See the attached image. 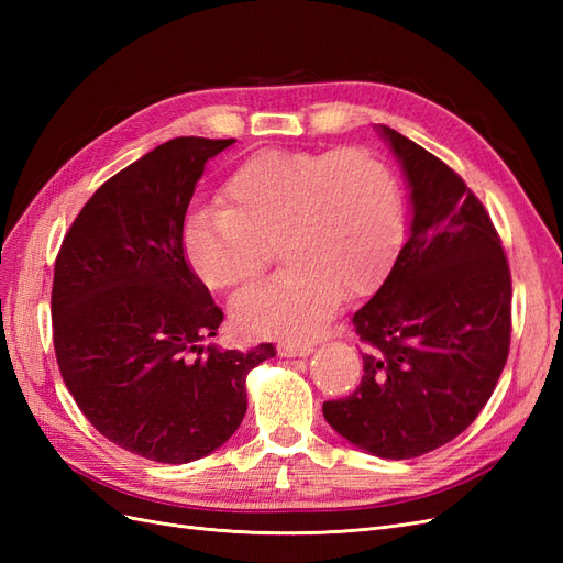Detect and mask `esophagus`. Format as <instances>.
I'll return each instance as SVG.
<instances>
[{
	"label": "esophagus",
	"instance_id": "esophagus-1",
	"mask_svg": "<svg viewBox=\"0 0 563 563\" xmlns=\"http://www.w3.org/2000/svg\"><path fill=\"white\" fill-rule=\"evenodd\" d=\"M314 352L312 340H305V343H279L282 356H308Z\"/></svg>",
	"mask_w": 563,
	"mask_h": 563
}]
</instances>
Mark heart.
Here are the masks:
<instances>
[{
  "instance_id": "obj_1",
  "label": "heart",
  "mask_w": 563,
  "mask_h": 563,
  "mask_svg": "<svg viewBox=\"0 0 563 563\" xmlns=\"http://www.w3.org/2000/svg\"><path fill=\"white\" fill-rule=\"evenodd\" d=\"M223 201L187 218L183 246L213 291L253 284L282 246V275L232 305L253 335H314L343 294L366 296L385 279L401 246L399 183L364 150L258 152L230 174Z\"/></svg>"
}]
</instances>
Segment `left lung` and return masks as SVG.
Here are the masks:
<instances>
[{"label":"left lung","mask_w":563,"mask_h":563,"mask_svg":"<svg viewBox=\"0 0 563 563\" xmlns=\"http://www.w3.org/2000/svg\"><path fill=\"white\" fill-rule=\"evenodd\" d=\"M383 135L411 185V234L352 319L362 383L323 401V418L360 449L406 460L449 444L490 399L509 354L512 275L465 180L395 129Z\"/></svg>","instance_id":"left-lung-1"}]
</instances>
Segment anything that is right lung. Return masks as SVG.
Wrapping results in <instances>:
<instances>
[{
	"instance_id": "add662e5",
	"label": "right lung",
	"mask_w": 563,
	"mask_h": 563,
	"mask_svg": "<svg viewBox=\"0 0 563 563\" xmlns=\"http://www.w3.org/2000/svg\"><path fill=\"white\" fill-rule=\"evenodd\" d=\"M232 143L183 135L147 152L98 187L56 255L60 376L100 434L157 463L223 446L246 413V373L277 354L203 345L223 310L183 251L203 164Z\"/></svg>"
}]
</instances>
